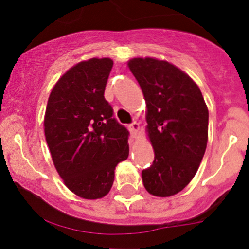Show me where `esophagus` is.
I'll use <instances>...</instances> for the list:
<instances>
[{
  "label": "esophagus",
  "mask_w": 249,
  "mask_h": 249,
  "mask_svg": "<svg viewBox=\"0 0 249 249\" xmlns=\"http://www.w3.org/2000/svg\"><path fill=\"white\" fill-rule=\"evenodd\" d=\"M128 128H130V131L132 132V134H133L134 137H137L138 132H139V130H140V126H139V123L133 122V123H132V124L128 125Z\"/></svg>",
  "instance_id": "34e87169"
}]
</instances>
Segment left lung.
I'll list each match as a JSON object with an SVG mask.
<instances>
[{"mask_svg":"<svg viewBox=\"0 0 249 249\" xmlns=\"http://www.w3.org/2000/svg\"><path fill=\"white\" fill-rule=\"evenodd\" d=\"M128 68L147 102V131L155 160L142 171L149 194L170 197L187 187L206 150L208 109L189 76L154 58H134Z\"/></svg>","mask_w":249,"mask_h":249,"instance_id":"1","label":"left lung"}]
</instances>
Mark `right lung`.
<instances>
[{
    "instance_id": "obj_1",
    "label": "right lung",
    "mask_w": 249,
    "mask_h": 249,
    "mask_svg": "<svg viewBox=\"0 0 249 249\" xmlns=\"http://www.w3.org/2000/svg\"><path fill=\"white\" fill-rule=\"evenodd\" d=\"M109 58L82 61L52 89L44 117L46 143L69 190L85 199L110 191L115 167L128 157L127 128L112 117L105 99Z\"/></svg>"
}]
</instances>
